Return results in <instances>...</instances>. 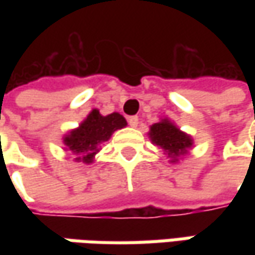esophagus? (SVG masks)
<instances>
[{
  "label": "esophagus",
  "instance_id": "obj_1",
  "mask_svg": "<svg viewBox=\"0 0 255 255\" xmlns=\"http://www.w3.org/2000/svg\"><path fill=\"white\" fill-rule=\"evenodd\" d=\"M128 123H129L132 128H136V126L139 125V118H137V116H130V118L128 119Z\"/></svg>",
  "mask_w": 255,
  "mask_h": 255
}]
</instances>
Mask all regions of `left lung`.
<instances>
[{"mask_svg": "<svg viewBox=\"0 0 255 255\" xmlns=\"http://www.w3.org/2000/svg\"><path fill=\"white\" fill-rule=\"evenodd\" d=\"M149 134H150L152 142L164 149L169 154V157L173 159V162H176L177 157L180 154H184L191 146L190 136L180 132L174 125H171L166 119L162 122L154 123L150 128Z\"/></svg>", "mask_w": 255, "mask_h": 255, "instance_id": "obj_1", "label": "left lung"}]
</instances>
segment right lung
<instances>
[{
	"label": "right lung",
	"mask_w": 255,
	"mask_h": 255,
	"mask_svg": "<svg viewBox=\"0 0 255 255\" xmlns=\"http://www.w3.org/2000/svg\"><path fill=\"white\" fill-rule=\"evenodd\" d=\"M126 125L125 118L119 113L102 116L99 111L93 109L81 126L65 137L64 143L71 152L79 154V157H76L78 162L91 163L99 150L98 146L109 140L115 130L122 129Z\"/></svg>",
	"instance_id": "1"
}]
</instances>
